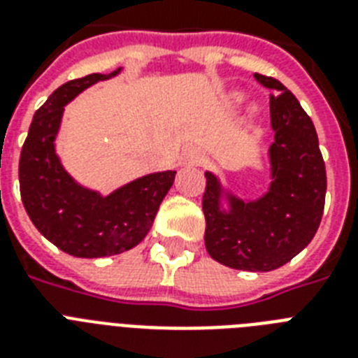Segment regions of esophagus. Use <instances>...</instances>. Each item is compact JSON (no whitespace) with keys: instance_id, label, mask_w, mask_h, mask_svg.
I'll return each instance as SVG.
<instances>
[{"instance_id":"1","label":"esophagus","mask_w":358,"mask_h":358,"mask_svg":"<svg viewBox=\"0 0 358 358\" xmlns=\"http://www.w3.org/2000/svg\"><path fill=\"white\" fill-rule=\"evenodd\" d=\"M184 163L185 165H199V163H202L201 150H196V148H187V150L184 152Z\"/></svg>"}]
</instances>
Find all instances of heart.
Returning a JSON list of instances; mask_svg holds the SVG:
<instances>
[{"label":"heart","instance_id":"heart-1","mask_svg":"<svg viewBox=\"0 0 358 358\" xmlns=\"http://www.w3.org/2000/svg\"><path fill=\"white\" fill-rule=\"evenodd\" d=\"M241 100H243V96H241V94H239V92H236V94H232V102H241Z\"/></svg>","mask_w":358,"mask_h":358}]
</instances>
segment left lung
Returning a JSON list of instances; mask_svg holds the SVG:
<instances>
[{
    "mask_svg": "<svg viewBox=\"0 0 358 358\" xmlns=\"http://www.w3.org/2000/svg\"><path fill=\"white\" fill-rule=\"evenodd\" d=\"M255 78L271 91V184L264 196L243 201L224 193L215 174H204V243L208 255L223 266L241 271H273L299 255L317 232L327 174L316 128L297 98L275 78ZM223 196L229 202V210L220 208Z\"/></svg>",
    "mask_w": 358,
    "mask_h": 358,
    "instance_id": "1",
    "label": "left lung"
}]
</instances>
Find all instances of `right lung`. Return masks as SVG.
Wrapping results in <instances>:
<instances>
[{"label": "right lung", "instance_id": "add662e5", "mask_svg": "<svg viewBox=\"0 0 358 358\" xmlns=\"http://www.w3.org/2000/svg\"><path fill=\"white\" fill-rule=\"evenodd\" d=\"M111 74H89L64 83L36 109L22 146L20 195L29 219L55 247L78 258H102L134 249L148 234L176 171L141 176L102 196L74 182L55 154L64 106Z\"/></svg>", "mask_w": 358, "mask_h": 358}]
</instances>
